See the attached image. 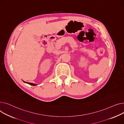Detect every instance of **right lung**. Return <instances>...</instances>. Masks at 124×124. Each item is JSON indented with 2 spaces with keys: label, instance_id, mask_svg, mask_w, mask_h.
Returning <instances> with one entry per match:
<instances>
[{
  "label": "right lung",
  "instance_id": "add662e5",
  "mask_svg": "<svg viewBox=\"0 0 124 124\" xmlns=\"http://www.w3.org/2000/svg\"><path fill=\"white\" fill-rule=\"evenodd\" d=\"M23 82L25 83H27V84H29V85H37L36 84H33V83H27V82H24V81H23Z\"/></svg>",
  "mask_w": 124,
  "mask_h": 124
}]
</instances>
